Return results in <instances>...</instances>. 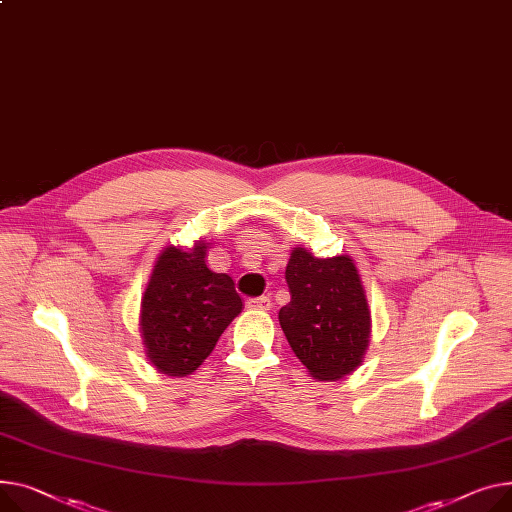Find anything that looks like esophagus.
<instances>
[{
    "label": "esophagus",
    "instance_id": "obj_1",
    "mask_svg": "<svg viewBox=\"0 0 512 512\" xmlns=\"http://www.w3.org/2000/svg\"><path fill=\"white\" fill-rule=\"evenodd\" d=\"M249 309L253 311H269L271 309V298L269 296H259V298H251L247 302Z\"/></svg>",
    "mask_w": 512,
    "mask_h": 512
}]
</instances>
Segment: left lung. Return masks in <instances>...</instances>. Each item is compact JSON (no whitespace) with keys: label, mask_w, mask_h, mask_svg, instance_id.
<instances>
[{"label":"left lung","mask_w":512,"mask_h":512,"mask_svg":"<svg viewBox=\"0 0 512 512\" xmlns=\"http://www.w3.org/2000/svg\"><path fill=\"white\" fill-rule=\"evenodd\" d=\"M286 282L292 298L278 317L298 360L319 381L354 372L370 342V309L352 257L319 259L296 247Z\"/></svg>","instance_id":"8db88e82"}]
</instances>
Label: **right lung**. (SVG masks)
Listing matches in <instances>:
<instances>
[{
    "label": "right lung",
    "mask_w": 512,
    "mask_h": 512,
    "mask_svg": "<svg viewBox=\"0 0 512 512\" xmlns=\"http://www.w3.org/2000/svg\"><path fill=\"white\" fill-rule=\"evenodd\" d=\"M206 249L201 241L189 251L166 247L142 296L140 333L146 356L168 377L197 370L243 311L232 278L206 265Z\"/></svg>",
    "instance_id": "1"
}]
</instances>
